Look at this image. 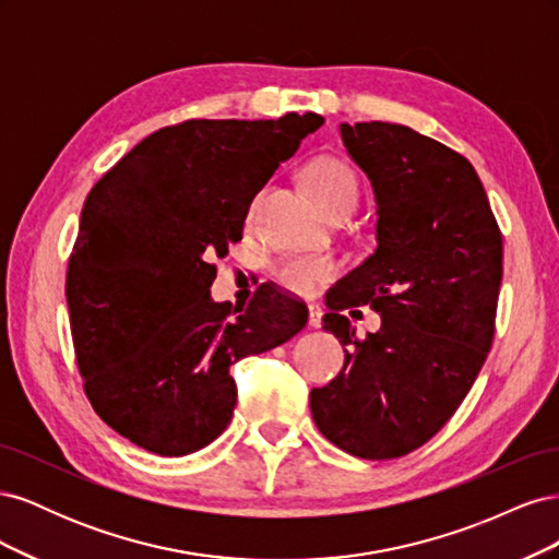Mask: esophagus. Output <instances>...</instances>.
Returning <instances> with one entry per match:
<instances>
[{"label":"esophagus","mask_w":559,"mask_h":559,"mask_svg":"<svg viewBox=\"0 0 559 559\" xmlns=\"http://www.w3.org/2000/svg\"><path fill=\"white\" fill-rule=\"evenodd\" d=\"M321 314H324V312H321V308L317 306V302H310V306H308V324L312 329L321 326Z\"/></svg>","instance_id":"34e87169"}]
</instances>
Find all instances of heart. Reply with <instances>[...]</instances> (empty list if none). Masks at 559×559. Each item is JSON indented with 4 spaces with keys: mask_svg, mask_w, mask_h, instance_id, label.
<instances>
[{
    "mask_svg": "<svg viewBox=\"0 0 559 559\" xmlns=\"http://www.w3.org/2000/svg\"><path fill=\"white\" fill-rule=\"evenodd\" d=\"M306 181L310 186L312 198L326 214L354 210L359 202V179L352 173V167L343 160L324 156L308 165ZM265 191H259L251 198L247 207V218L251 222L259 212V205ZM337 275V263L331 257L321 253H286L270 265V277H273L282 289L308 296L319 284H324Z\"/></svg>",
    "mask_w": 559,
    "mask_h": 559,
    "instance_id": "1",
    "label": "heart"
}]
</instances>
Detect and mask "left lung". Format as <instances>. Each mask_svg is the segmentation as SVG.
I'll list each match as a JSON object with an SVG mask.
<instances>
[{
  "label": "left lung",
  "instance_id": "left-lung-1",
  "mask_svg": "<svg viewBox=\"0 0 559 559\" xmlns=\"http://www.w3.org/2000/svg\"><path fill=\"white\" fill-rule=\"evenodd\" d=\"M378 200V245L326 294L324 329L345 364L310 392L317 429L361 460L425 445L460 408L492 347L503 242L483 181L450 146L408 126H341ZM370 305L378 334L343 309Z\"/></svg>",
  "mask_w": 559,
  "mask_h": 559
}]
</instances>
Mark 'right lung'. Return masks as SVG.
Returning <instances> with one entry per match:
<instances>
[{"mask_svg":"<svg viewBox=\"0 0 559 559\" xmlns=\"http://www.w3.org/2000/svg\"><path fill=\"white\" fill-rule=\"evenodd\" d=\"M319 114L277 121L191 118L148 134L99 179L67 265L74 357L93 411L160 456L210 445L233 417L230 364L273 349L308 308L261 284L247 308L214 302V257Z\"/></svg>","mask_w":559,"mask_h":559,"instance_id":"add662e5","label":"right lung"}]
</instances>
